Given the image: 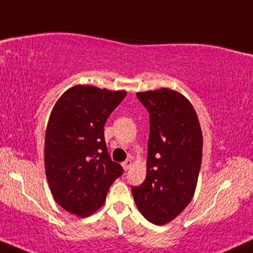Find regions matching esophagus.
Here are the masks:
<instances>
[{
    "label": "esophagus",
    "instance_id": "esophagus-1",
    "mask_svg": "<svg viewBox=\"0 0 253 253\" xmlns=\"http://www.w3.org/2000/svg\"><path fill=\"white\" fill-rule=\"evenodd\" d=\"M122 166H123L124 170H127V169H129L131 166H132V161H131V159H127V160H126V161L123 162Z\"/></svg>",
    "mask_w": 253,
    "mask_h": 253
}]
</instances>
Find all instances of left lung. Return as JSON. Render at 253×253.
<instances>
[{
  "instance_id": "1",
  "label": "left lung",
  "mask_w": 253,
  "mask_h": 253,
  "mask_svg": "<svg viewBox=\"0 0 253 253\" xmlns=\"http://www.w3.org/2000/svg\"><path fill=\"white\" fill-rule=\"evenodd\" d=\"M150 114L147 172L131 186L134 203L150 222L162 226L175 219L195 195L202 165L203 134L188 99L169 88L138 92Z\"/></svg>"
}]
</instances>
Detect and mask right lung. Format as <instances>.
Returning <instances> with one entry per match:
<instances>
[{
  "instance_id": "add662e5",
  "label": "right lung",
  "mask_w": 253,
  "mask_h": 253,
  "mask_svg": "<svg viewBox=\"0 0 253 253\" xmlns=\"http://www.w3.org/2000/svg\"><path fill=\"white\" fill-rule=\"evenodd\" d=\"M126 95V91L76 85L51 110L44 168L55 202L69 213L85 217L98 211L110 185L123 174L122 166L109 157L103 127Z\"/></svg>"
}]
</instances>
